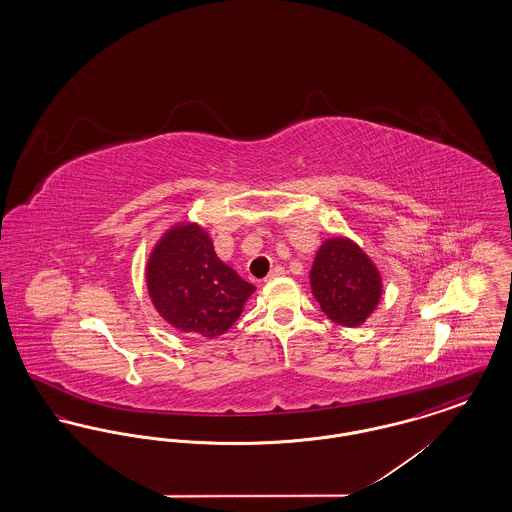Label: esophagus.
<instances>
[{
	"label": "esophagus",
	"instance_id": "esophagus-1",
	"mask_svg": "<svg viewBox=\"0 0 512 512\" xmlns=\"http://www.w3.org/2000/svg\"><path fill=\"white\" fill-rule=\"evenodd\" d=\"M286 274V270L282 267H274L270 270V274L267 276V282L270 280H276V278H280V276H284Z\"/></svg>",
	"mask_w": 512,
	"mask_h": 512
}]
</instances>
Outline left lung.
<instances>
[{
	"instance_id": "1",
	"label": "left lung",
	"mask_w": 512,
	"mask_h": 512,
	"mask_svg": "<svg viewBox=\"0 0 512 512\" xmlns=\"http://www.w3.org/2000/svg\"><path fill=\"white\" fill-rule=\"evenodd\" d=\"M311 290L326 317L353 328L376 309L382 278L359 245L347 238H332L318 249Z\"/></svg>"
}]
</instances>
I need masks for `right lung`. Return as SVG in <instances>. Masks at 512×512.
Masks as SVG:
<instances>
[{"instance_id": "1", "label": "right lung", "mask_w": 512, "mask_h": 512, "mask_svg": "<svg viewBox=\"0 0 512 512\" xmlns=\"http://www.w3.org/2000/svg\"><path fill=\"white\" fill-rule=\"evenodd\" d=\"M149 297L174 328L215 338L242 315L255 286L226 267L207 232L197 224L171 228L147 263Z\"/></svg>"}]
</instances>
